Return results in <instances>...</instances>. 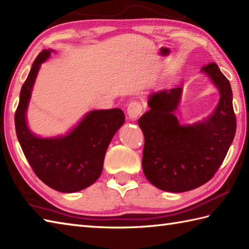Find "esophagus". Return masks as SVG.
Returning a JSON list of instances; mask_svg holds the SVG:
<instances>
[{"label": "esophagus", "mask_w": 249, "mask_h": 249, "mask_svg": "<svg viewBox=\"0 0 249 249\" xmlns=\"http://www.w3.org/2000/svg\"><path fill=\"white\" fill-rule=\"evenodd\" d=\"M142 113V105L139 102H130L127 106V115L130 120H136Z\"/></svg>", "instance_id": "1"}]
</instances>
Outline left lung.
I'll return each mask as SVG.
<instances>
[{
	"label": "left lung",
	"mask_w": 249,
	"mask_h": 249,
	"mask_svg": "<svg viewBox=\"0 0 249 249\" xmlns=\"http://www.w3.org/2000/svg\"><path fill=\"white\" fill-rule=\"evenodd\" d=\"M202 71L220 93L217 108L208 119L193 125L179 124L174 111L182 88H174L152 93L147 102L151 109L138 120L144 135V176L165 192H188L209 182L234 139L236 119L230 82L216 63L203 66Z\"/></svg>",
	"instance_id": "left-lung-1"
}]
</instances>
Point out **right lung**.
I'll return each mask as SVG.
<instances>
[{
  "label": "right lung",
  "instance_id": "1",
  "mask_svg": "<svg viewBox=\"0 0 249 249\" xmlns=\"http://www.w3.org/2000/svg\"><path fill=\"white\" fill-rule=\"evenodd\" d=\"M51 51L44 50L37 55L21 88L15 113L16 134L37 178L57 192L75 193L91 186L99 178L106 151L125 116L121 109L94 110L66 136L39 138L32 134L25 112L40 64Z\"/></svg>",
  "mask_w": 249,
  "mask_h": 249
}]
</instances>
